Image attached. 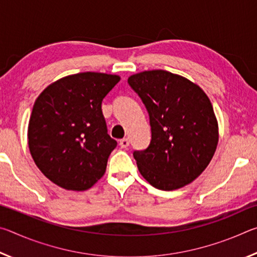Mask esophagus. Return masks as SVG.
Listing matches in <instances>:
<instances>
[{"mask_svg":"<svg viewBox=\"0 0 257 257\" xmlns=\"http://www.w3.org/2000/svg\"><path fill=\"white\" fill-rule=\"evenodd\" d=\"M129 139L128 138H123V139H121L120 141V146H121V149H127V147L129 146Z\"/></svg>","mask_w":257,"mask_h":257,"instance_id":"esophagus-1","label":"esophagus"}]
</instances>
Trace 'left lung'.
I'll use <instances>...</instances> for the list:
<instances>
[{
    "label": "left lung",
    "instance_id": "8db88e82",
    "mask_svg": "<svg viewBox=\"0 0 257 257\" xmlns=\"http://www.w3.org/2000/svg\"><path fill=\"white\" fill-rule=\"evenodd\" d=\"M128 84L150 115V145L134 152L141 175L161 190L190 184L211 162L219 142L210 98L198 85L165 70L136 73Z\"/></svg>",
    "mask_w": 257,
    "mask_h": 257
}]
</instances>
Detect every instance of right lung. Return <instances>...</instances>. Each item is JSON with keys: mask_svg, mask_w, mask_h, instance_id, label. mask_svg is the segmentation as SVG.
Listing matches in <instances>:
<instances>
[{"mask_svg": "<svg viewBox=\"0 0 257 257\" xmlns=\"http://www.w3.org/2000/svg\"><path fill=\"white\" fill-rule=\"evenodd\" d=\"M116 75L80 72L54 81L35 101L28 124L34 162L67 190H87L101 179L116 142L107 134L102 101Z\"/></svg>", "mask_w": 257, "mask_h": 257, "instance_id": "1", "label": "right lung"}]
</instances>
